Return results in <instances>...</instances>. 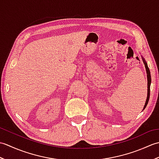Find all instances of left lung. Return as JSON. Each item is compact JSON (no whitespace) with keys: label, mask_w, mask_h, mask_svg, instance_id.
<instances>
[{"label":"left lung","mask_w":159,"mask_h":159,"mask_svg":"<svg viewBox=\"0 0 159 159\" xmlns=\"http://www.w3.org/2000/svg\"><path fill=\"white\" fill-rule=\"evenodd\" d=\"M141 58H142L144 65H145V67H146V74H147V79H148V93H147V98L146 100V103H145V105L143 107V109H145V108L146 107L147 104L148 103V101H149V98H150V85H151V75H150V71L149 70V67L148 66V63L146 61V59H145L143 56H141Z\"/></svg>","instance_id":"1"}]
</instances>
